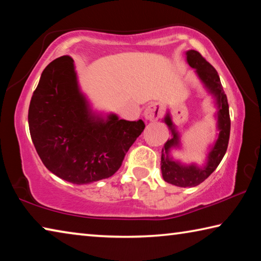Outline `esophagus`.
<instances>
[{"label": "esophagus", "instance_id": "esophagus-1", "mask_svg": "<svg viewBox=\"0 0 261 261\" xmlns=\"http://www.w3.org/2000/svg\"><path fill=\"white\" fill-rule=\"evenodd\" d=\"M144 116L148 121H156L161 116V108L158 103L148 105L144 110Z\"/></svg>", "mask_w": 261, "mask_h": 261}]
</instances>
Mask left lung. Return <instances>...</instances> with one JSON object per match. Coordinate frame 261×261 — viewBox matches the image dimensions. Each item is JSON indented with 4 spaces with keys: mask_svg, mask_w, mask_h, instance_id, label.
I'll list each match as a JSON object with an SVG mask.
<instances>
[{
    "mask_svg": "<svg viewBox=\"0 0 261 261\" xmlns=\"http://www.w3.org/2000/svg\"><path fill=\"white\" fill-rule=\"evenodd\" d=\"M185 55H187L188 64L194 69L198 78L204 84L207 92L211 95H213L215 100L216 109H218L215 114L216 129L219 131L218 138L208 148L206 162L202 167H198L194 163L183 165L179 161L173 160V158L170 156V149L179 148L180 140L175 124L171 121L170 114L168 112L163 118V122L170 129L173 138L168 139L165 144V148H162L161 171L162 177L167 183L180 188H192L204 182L218 168L224 154H226L229 136H230V116H229L227 95L224 94L223 87L221 85L218 71L197 50L190 49L185 53Z\"/></svg>",
    "mask_w": 261,
    "mask_h": 261,
    "instance_id": "1",
    "label": "left lung"
}]
</instances>
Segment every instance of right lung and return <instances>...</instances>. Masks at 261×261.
Here are the masks:
<instances>
[{"mask_svg": "<svg viewBox=\"0 0 261 261\" xmlns=\"http://www.w3.org/2000/svg\"><path fill=\"white\" fill-rule=\"evenodd\" d=\"M29 126L48 170L67 182L88 184L116 173L145 123L93 112L79 87L73 60L61 56L41 73L30 102Z\"/></svg>", "mask_w": 261, "mask_h": 261, "instance_id": "1", "label": "right lung"}]
</instances>
